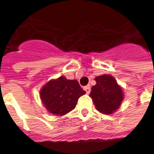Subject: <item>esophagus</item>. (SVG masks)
Instances as JSON below:
<instances>
[{"mask_svg":"<svg viewBox=\"0 0 154 154\" xmlns=\"http://www.w3.org/2000/svg\"><path fill=\"white\" fill-rule=\"evenodd\" d=\"M84 89L86 91V94H89V93H90V91H91V88H90V86L89 85H86V86L84 87Z\"/></svg>","mask_w":154,"mask_h":154,"instance_id":"esophagus-1","label":"esophagus"}]
</instances>
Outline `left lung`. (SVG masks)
<instances>
[{
  "label": "left lung",
  "mask_w": 154,
  "mask_h": 154,
  "mask_svg": "<svg viewBox=\"0 0 154 154\" xmlns=\"http://www.w3.org/2000/svg\"><path fill=\"white\" fill-rule=\"evenodd\" d=\"M95 81L97 83L92 87L89 97L97 111L104 114H112L119 109L124 99L122 88L109 74L96 77Z\"/></svg>",
  "instance_id": "obj_1"
}]
</instances>
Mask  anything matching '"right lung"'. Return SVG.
I'll return each mask as SVG.
<instances>
[{"label":"right lung","mask_w":154,"mask_h":154,"mask_svg":"<svg viewBox=\"0 0 154 154\" xmlns=\"http://www.w3.org/2000/svg\"><path fill=\"white\" fill-rule=\"evenodd\" d=\"M86 92L77 80H68L64 76L52 79L40 90V97L48 112L63 116L74 109L80 97Z\"/></svg>","instance_id":"add662e5"}]
</instances>
